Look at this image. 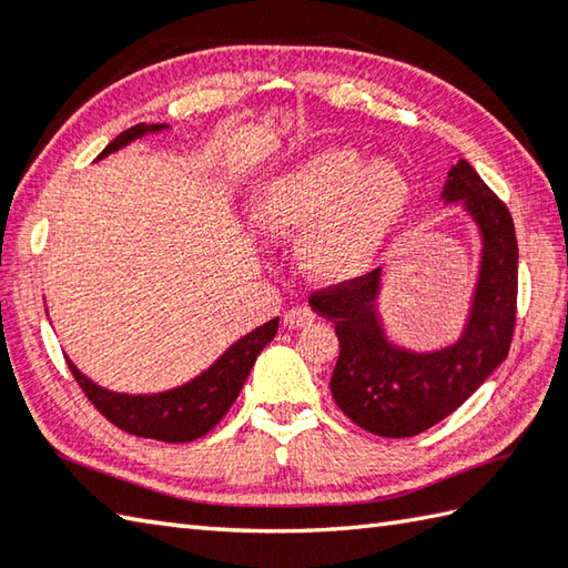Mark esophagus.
Returning <instances> with one entry per match:
<instances>
[{
	"label": "esophagus",
	"mask_w": 568,
	"mask_h": 568,
	"mask_svg": "<svg viewBox=\"0 0 568 568\" xmlns=\"http://www.w3.org/2000/svg\"><path fill=\"white\" fill-rule=\"evenodd\" d=\"M312 324H314V314H312V308H306V306L288 308V312L284 314V326L286 328H306Z\"/></svg>",
	"instance_id": "esophagus-1"
}]
</instances>
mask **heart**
<instances>
[{
	"label": "heart",
	"instance_id": "b5f03b06",
	"mask_svg": "<svg viewBox=\"0 0 568 568\" xmlns=\"http://www.w3.org/2000/svg\"><path fill=\"white\" fill-rule=\"evenodd\" d=\"M413 207L410 175L390 158L328 145L256 190L252 222L272 240L304 234L302 270L318 284L368 274L398 240Z\"/></svg>",
	"mask_w": 568,
	"mask_h": 568
}]
</instances>
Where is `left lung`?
I'll use <instances>...</instances> for the list:
<instances>
[{"instance_id": "obj_1", "label": "left lung", "mask_w": 568, "mask_h": 568, "mask_svg": "<svg viewBox=\"0 0 568 568\" xmlns=\"http://www.w3.org/2000/svg\"><path fill=\"white\" fill-rule=\"evenodd\" d=\"M440 200L457 202L479 234L477 280L455 341L427 351L388 336L383 270L308 302L336 324L341 353L331 395L353 423L381 437H413L445 420L507 358L515 334L519 252L509 210L467 160L447 173Z\"/></svg>"}]
</instances>
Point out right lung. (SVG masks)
<instances>
[{"label": "right lung", "mask_w": 568, "mask_h": 568, "mask_svg": "<svg viewBox=\"0 0 568 568\" xmlns=\"http://www.w3.org/2000/svg\"><path fill=\"white\" fill-rule=\"evenodd\" d=\"M168 123H138L128 128V131H123L115 141L103 148L99 160L131 145L138 138L155 135L160 131H168ZM276 331H280V318L266 321V324L250 331L247 336L234 341L200 376L160 393L135 395L109 390L103 385L93 383L85 373H81L71 358L67 361L73 378L79 381L83 393L89 395V400L115 427L160 443H192L197 437L207 435L222 420V415L232 408L244 381L250 376L256 356L276 336Z\"/></svg>", "instance_id": "obj_1"}]
</instances>
